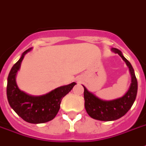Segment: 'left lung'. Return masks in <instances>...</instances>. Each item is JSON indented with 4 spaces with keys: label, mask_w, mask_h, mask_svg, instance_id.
Listing matches in <instances>:
<instances>
[{
    "label": "left lung",
    "mask_w": 146,
    "mask_h": 146,
    "mask_svg": "<svg viewBox=\"0 0 146 146\" xmlns=\"http://www.w3.org/2000/svg\"><path fill=\"white\" fill-rule=\"evenodd\" d=\"M111 51L118 54L125 62L131 76V83L127 92L120 98L113 100H102L93 93L90 92L84 86V107L87 113L92 118L101 121H113L119 119L127 113L134 104L138 92V81L131 64L123 55L122 52L117 48H113Z\"/></svg>",
    "instance_id": "1"
}]
</instances>
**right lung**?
<instances>
[{"mask_svg": "<svg viewBox=\"0 0 146 146\" xmlns=\"http://www.w3.org/2000/svg\"><path fill=\"white\" fill-rule=\"evenodd\" d=\"M32 50L27 49L11 69L8 76L7 98L11 109L21 118L30 123H43L53 119L60 109L62 99L76 84L73 82L58 87L47 94L31 95L21 91L16 83V75L25 55Z\"/></svg>", "mask_w": 146, "mask_h": 146, "instance_id": "right-lung-1", "label": "right lung"}]
</instances>
